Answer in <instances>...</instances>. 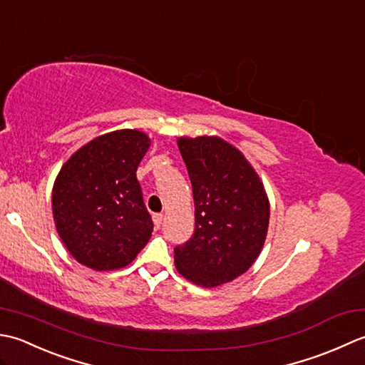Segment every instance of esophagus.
<instances>
[{"label":"esophagus","mask_w":365,"mask_h":365,"mask_svg":"<svg viewBox=\"0 0 365 365\" xmlns=\"http://www.w3.org/2000/svg\"><path fill=\"white\" fill-rule=\"evenodd\" d=\"M162 220H163V215H162V214H154V215H153V222H154V225L158 227V228H160Z\"/></svg>","instance_id":"esophagus-1"}]
</instances>
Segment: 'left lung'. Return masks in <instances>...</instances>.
Wrapping results in <instances>:
<instances>
[{"label": "left lung", "instance_id": "obj_1", "mask_svg": "<svg viewBox=\"0 0 365 365\" xmlns=\"http://www.w3.org/2000/svg\"><path fill=\"white\" fill-rule=\"evenodd\" d=\"M195 203V230L175 247L180 274L217 287L254 264L269 225V200L254 167L219 137L178 138Z\"/></svg>", "mask_w": 365, "mask_h": 365}]
</instances>
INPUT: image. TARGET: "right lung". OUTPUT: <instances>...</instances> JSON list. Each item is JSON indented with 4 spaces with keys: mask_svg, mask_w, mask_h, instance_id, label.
<instances>
[{
    "mask_svg": "<svg viewBox=\"0 0 365 365\" xmlns=\"http://www.w3.org/2000/svg\"><path fill=\"white\" fill-rule=\"evenodd\" d=\"M150 145L143 132L115 130L81 146L59 170L51 210L59 237L78 263L120 269L150 241L154 225L137 180Z\"/></svg>",
    "mask_w": 365,
    "mask_h": 365,
    "instance_id": "add662e5",
    "label": "right lung"
}]
</instances>
